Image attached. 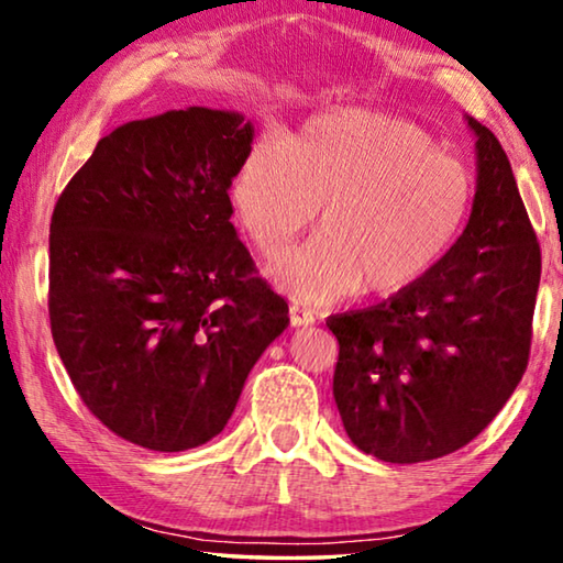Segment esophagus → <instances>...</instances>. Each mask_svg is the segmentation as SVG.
<instances>
[{
  "label": "esophagus",
  "mask_w": 563,
  "mask_h": 563,
  "mask_svg": "<svg viewBox=\"0 0 563 563\" xmlns=\"http://www.w3.org/2000/svg\"><path fill=\"white\" fill-rule=\"evenodd\" d=\"M290 322H292V328H310V325H316V316H312L308 308L290 305Z\"/></svg>",
  "instance_id": "esophagus-1"
}]
</instances>
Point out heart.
<instances>
[{"mask_svg": "<svg viewBox=\"0 0 563 563\" xmlns=\"http://www.w3.org/2000/svg\"><path fill=\"white\" fill-rule=\"evenodd\" d=\"M474 196L472 168L422 126L360 107L316 113L288 144H253L231 186L238 221L263 253L290 243L323 206L322 235L268 265L280 288L312 305L412 288L460 241Z\"/></svg>", "mask_w": 563, "mask_h": 563, "instance_id": "obj_1", "label": "heart"}]
</instances>
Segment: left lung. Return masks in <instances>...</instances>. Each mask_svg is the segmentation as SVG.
<instances>
[{
  "label": "left lung",
  "instance_id": "obj_1",
  "mask_svg": "<svg viewBox=\"0 0 563 563\" xmlns=\"http://www.w3.org/2000/svg\"><path fill=\"white\" fill-rule=\"evenodd\" d=\"M476 196L437 268L375 308L332 316V377L352 444L383 462L460 450L507 405L527 369L541 251L497 136L472 117Z\"/></svg>",
  "mask_w": 563,
  "mask_h": 563
}]
</instances>
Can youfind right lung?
Segmentation results:
<instances>
[{
	"label": "right lung",
	"instance_id": "add662e5",
	"mask_svg": "<svg viewBox=\"0 0 563 563\" xmlns=\"http://www.w3.org/2000/svg\"><path fill=\"white\" fill-rule=\"evenodd\" d=\"M255 129L188 107L103 136L49 225V318L76 393L154 452L201 446L231 419L288 302L253 278L228 190Z\"/></svg>",
	"mask_w": 563,
	"mask_h": 563
}]
</instances>
